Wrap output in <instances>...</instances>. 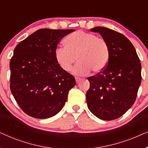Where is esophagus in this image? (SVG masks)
Returning <instances> with one entry per match:
<instances>
[{"label": "esophagus", "instance_id": "34e87169", "mask_svg": "<svg viewBox=\"0 0 148 148\" xmlns=\"http://www.w3.org/2000/svg\"><path fill=\"white\" fill-rule=\"evenodd\" d=\"M82 80V78H79V77H75V81H76V83H79V82H81V81Z\"/></svg>", "mask_w": 148, "mask_h": 148}]
</instances>
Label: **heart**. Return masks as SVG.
<instances>
[{"mask_svg":"<svg viewBox=\"0 0 148 148\" xmlns=\"http://www.w3.org/2000/svg\"><path fill=\"white\" fill-rule=\"evenodd\" d=\"M65 47L57 48L54 52L56 61L64 71H69L73 64L79 62L73 73L84 75L90 72L102 71L108 62L110 51L106 40L94 34L77 31L71 34L64 41Z\"/></svg>","mask_w":148,"mask_h":148,"instance_id":"obj_1","label":"heart"}]
</instances>
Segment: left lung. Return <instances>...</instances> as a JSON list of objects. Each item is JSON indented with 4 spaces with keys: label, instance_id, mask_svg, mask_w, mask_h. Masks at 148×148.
<instances>
[{
    "label": "left lung",
    "instance_id": "obj_1",
    "mask_svg": "<svg viewBox=\"0 0 148 148\" xmlns=\"http://www.w3.org/2000/svg\"><path fill=\"white\" fill-rule=\"evenodd\" d=\"M108 43L110 56L104 70L88 78L86 101L98 118L111 121L122 116L134 104L141 82V67L134 46L122 34L104 27L90 29Z\"/></svg>",
    "mask_w": 148,
    "mask_h": 148
}]
</instances>
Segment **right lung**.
<instances>
[{
    "label": "right lung",
    "mask_w": 148,
    "mask_h": 148,
    "mask_svg": "<svg viewBox=\"0 0 148 148\" xmlns=\"http://www.w3.org/2000/svg\"><path fill=\"white\" fill-rule=\"evenodd\" d=\"M75 29H40L17 44L10 61V88L21 110L36 119L58 114L75 86L62 70L54 52L60 40Z\"/></svg>",
    "instance_id": "add662e5"
}]
</instances>
